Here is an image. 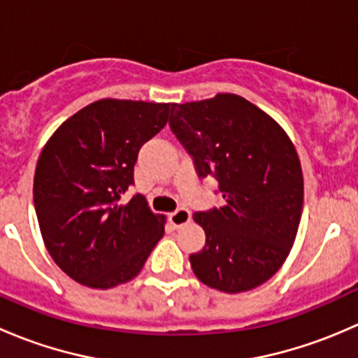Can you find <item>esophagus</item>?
<instances>
[{"instance_id":"1","label":"esophagus","mask_w":358,"mask_h":358,"mask_svg":"<svg viewBox=\"0 0 358 358\" xmlns=\"http://www.w3.org/2000/svg\"><path fill=\"white\" fill-rule=\"evenodd\" d=\"M168 218H169V223H171L175 229H180V227L187 225V223L190 222V211L185 208H180V209H176L175 213H171Z\"/></svg>"}]
</instances>
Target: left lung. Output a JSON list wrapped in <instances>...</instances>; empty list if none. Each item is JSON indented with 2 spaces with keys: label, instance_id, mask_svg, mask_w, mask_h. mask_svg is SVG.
Wrapping results in <instances>:
<instances>
[{
  "label": "left lung",
  "instance_id": "1",
  "mask_svg": "<svg viewBox=\"0 0 358 358\" xmlns=\"http://www.w3.org/2000/svg\"><path fill=\"white\" fill-rule=\"evenodd\" d=\"M169 128L225 201L194 213L206 232L204 248L190 255L194 273L229 294L262 286L289 255L301 218L303 173L289 136L232 93L176 103Z\"/></svg>",
  "mask_w": 358,
  "mask_h": 358
}]
</instances>
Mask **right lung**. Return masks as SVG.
<instances>
[{"instance_id":"right-lung-1","label":"right lung","mask_w":358,"mask_h":358,"mask_svg":"<svg viewBox=\"0 0 358 358\" xmlns=\"http://www.w3.org/2000/svg\"><path fill=\"white\" fill-rule=\"evenodd\" d=\"M173 103L103 99L62 122L34 173V208L53 262L71 279L109 289L138 275L164 234L136 194L133 169L145 142L168 122Z\"/></svg>"}]
</instances>
